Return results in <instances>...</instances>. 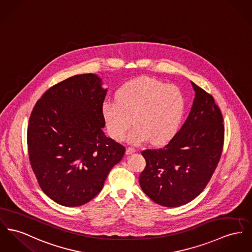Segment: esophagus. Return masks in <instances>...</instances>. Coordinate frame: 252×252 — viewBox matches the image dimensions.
<instances>
[{"mask_svg":"<svg viewBox=\"0 0 252 252\" xmlns=\"http://www.w3.org/2000/svg\"><path fill=\"white\" fill-rule=\"evenodd\" d=\"M134 152H135V149H134V148H133V147H128V148L126 149V155L134 154Z\"/></svg>","mask_w":252,"mask_h":252,"instance_id":"esophagus-1","label":"esophagus"}]
</instances>
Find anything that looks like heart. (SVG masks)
Masks as SVG:
<instances>
[{
    "mask_svg": "<svg viewBox=\"0 0 252 252\" xmlns=\"http://www.w3.org/2000/svg\"><path fill=\"white\" fill-rule=\"evenodd\" d=\"M185 101L182 92L150 77H141L122 85L117 100H106L102 115L109 134L121 141L134 120L129 141L139 144L147 140L163 145L179 132L185 116Z\"/></svg>",
    "mask_w": 252,
    "mask_h": 252,
    "instance_id": "1",
    "label": "heart"
}]
</instances>
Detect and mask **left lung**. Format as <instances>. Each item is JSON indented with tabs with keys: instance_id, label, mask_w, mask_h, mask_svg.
<instances>
[{
	"instance_id": "1",
	"label": "left lung",
	"mask_w": 252,
	"mask_h": 252,
	"mask_svg": "<svg viewBox=\"0 0 252 252\" xmlns=\"http://www.w3.org/2000/svg\"><path fill=\"white\" fill-rule=\"evenodd\" d=\"M196 96L184 125L163 148L141 152L146 167L139 185L152 201L178 207L209 183L221 156L224 126L213 96L191 82Z\"/></svg>"
}]
</instances>
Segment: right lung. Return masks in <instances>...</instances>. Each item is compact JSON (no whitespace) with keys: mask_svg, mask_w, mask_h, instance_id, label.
I'll use <instances>...</instances> for the list:
<instances>
[{"mask_svg":"<svg viewBox=\"0 0 252 252\" xmlns=\"http://www.w3.org/2000/svg\"><path fill=\"white\" fill-rule=\"evenodd\" d=\"M106 93L96 74L74 75L51 87L31 114V165L44 193L61 205L94 199L124 156L125 147L103 132Z\"/></svg>","mask_w":252,"mask_h":252,"instance_id":"add662e5","label":"right lung"}]
</instances>
